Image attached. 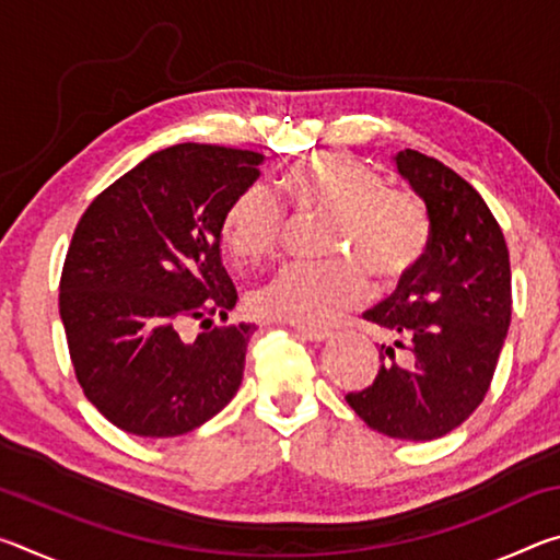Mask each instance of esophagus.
I'll return each mask as SVG.
<instances>
[{"label":"esophagus","mask_w":560,"mask_h":560,"mask_svg":"<svg viewBox=\"0 0 560 560\" xmlns=\"http://www.w3.org/2000/svg\"><path fill=\"white\" fill-rule=\"evenodd\" d=\"M296 334L306 340H314V343H320V340H326L330 336L326 328H308V326H296Z\"/></svg>","instance_id":"1"}]
</instances>
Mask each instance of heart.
<instances>
[{
  "label": "heart",
  "instance_id": "heart-1",
  "mask_svg": "<svg viewBox=\"0 0 560 560\" xmlns=\"http://www.w3.org/2000/svg\"><path fill=\"white\" fill-rule=\"evenodd\" d=\"M291 210L301 220H328L320 264H287L252 293L267 318L320 328L381 289L410 281L428 259L432 220L412 189L385 187L371 167L343 153H318L291 165L283 177ZM287 212L269 187L249 185L224 217V242L236 259L257 261L281 246Z\"/></svg>",
  "mask_w": 560,
  "mask_h": 560
}]
</instances>
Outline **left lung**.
I'll return each instance as SVG.
<instances>
[{"instance_id":"left-lung-1","label":"left lung","mask_w":560,"mask_h":560,"mask_svg":"<svg viewBox=\"0 0 560 560\" xmlns=\"http://www.w3.org/2000/svg\"><path fill=\"white\" fill-rule=\"evenodd\" d=\"M395 165L428 207L432 244L420 271L363 314L393 343L381 346L373 385L346 402L387 438L428 442L485 400L511 324V267L501 226L467 179L410 148ZM397 347L408 350L402 366Z\"/></svg>"}]
</instances>
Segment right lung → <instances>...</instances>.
<instances>
[{
	"mask_svg": "<svg viewBox=\"0 0 560 560\" xmlns=\"http://www.w3.org/2000/svg\"><path fill=\"white\" fill-rule=\"evenodd\" d=\"M261 153L179 143L158 150L89 205L66 252L59 308L75 381L138 438H177L242 385L252 324L183 340L185 320H226L236 289L220 240Z\"/></svg>",
	"mask_w": 560,
	"mask_h": 560,
	"instance_id": "right-lung-1",
	"label": "right lung"
}]
</instances>
